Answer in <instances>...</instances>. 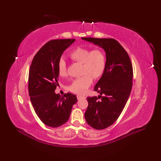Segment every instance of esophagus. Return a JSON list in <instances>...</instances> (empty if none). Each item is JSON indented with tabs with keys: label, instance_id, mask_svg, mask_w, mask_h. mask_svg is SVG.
<instances>
[{
	"label": "esophagus",
	"instance_id": "esophagus-1",
	"mask_svg": "<svg viewBox=\"0 0 161 161\" xmlns=\"http://www.w3.org/2000/svg\"><path fill=\"white\" fill-rule=\"evenodd\" d=\"M76 97H77V99H82V98H86V97L85 96H80V95H77L76 96Z\"/></svg>",
	"mask_w": 161,
	"mask_h": 161
}]
</instances>
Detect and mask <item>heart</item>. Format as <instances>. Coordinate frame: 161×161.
<instances>
[{"label":"heart","instance_id":"1","mask_svg":"<svg viewBox=\"0 0 161 161\" xmlns=\"http://www.w3.org/2000/svg\"><path fill=\"white\" fill-rule=\"evenodd\" d=\"M69 56L75 62L82 64L84 74L73 80L69 90L76 94H84L92 84V78L99 79L104 73L107 65L105 53L99 48L92 50L90 48L79 47L71 51ZM58 71L61 77L67 76V64L64 59H59Z\"/></svg>","mask_w":161,"mask_h":161}]
</instances>
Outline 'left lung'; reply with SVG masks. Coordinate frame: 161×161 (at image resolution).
<instances>
[{
	"instance_id": "8db88e82",
	"label": "left lung",
	"mask_w": 161,
	"mask_h": 161,
	"mask_svg": "<svg viewBox=\"0 0 161 161\" xmlns=\"http://www.w3.org/2000/svg\"><path fill=\"white\" fill-rule=\"evenodd\" d=\"M82 39L102 47L106 53L105 72L94 87L100 96L87 97L85 113L91 127L102 130L112 125L125 108L132 87V65L127 52L115 39Z\"/></svg>"
}]
</instances>
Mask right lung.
<instances>
[{
    "mask_svg": "<svg viewBox=\"0 0 161 161\" xmlns=\"http://www.w3.org/2000/svg\"><path fill=\"white\" fill-rule=\"evenodd\" d=\"M75 39H55L46 43L38 51L31 64L28 90L31 102L43 123L52 128L63 125L69 120L76 96L67 93L56 94L58 86V62Z\"/></svg>",
    "mask_w": 161,
    "mask_h": 161,
    "instance_id": "right-lung-1",
    "label": "right lung"
}]
</instances>
